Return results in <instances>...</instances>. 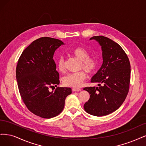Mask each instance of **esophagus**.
Returning a JSON list of instances; mask_svg holds the SVG:
<instances>
[{
  "mask_svg": "<svg viewBox=\"0 0 146 146\" xmlns=\"http://www.w3.org/2000/svg\"><path fill=\"white\" fill-rule=\"evenodd\" d=\"M72 90H73V92H79V91H81V88H79L74 87V88H72Z\"/></svg>",
  "mask_w": 146,
  "mask_h": 146,
  "instance_id": "34e87169",
  "label": "esophagus"
}]
</instances>
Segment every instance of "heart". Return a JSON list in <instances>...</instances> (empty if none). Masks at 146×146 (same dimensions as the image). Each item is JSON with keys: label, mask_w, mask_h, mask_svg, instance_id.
Wrapping results in <instances>:
<instances>
[{"label": "heart", "mask_w": 146, "mask_h": 146, "mask_svg": "<svg viewBox=\"0 0 146 146\" xmlns=\"http://www.w3.org/2000/svg\"><path fill=\"white\" fill-rule=\"evenodd\" d=\"M70 53L75 58L81 60L79 65L80 70H84L89 74L96 71L98 65V60L96 58L90 56L88 51L82 47H76L70 50ZM57 67L60 72L65 70V59L60 57L57 60ZM87 78V74L84 70L78 72L71 73L67 74L63 78L65 86L72 87H79Z\"/></svg>", "instance_id": "obj_1"}]
</instances>
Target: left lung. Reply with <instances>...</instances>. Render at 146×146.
Returning a JSON list of instances; mask_svg holds the SVG:
<instances>
[{"label": "left lung", "instance_id": "8db88e82", "mask_svg": "<svg viewBox=\"0 0 146 146\" xmlns=\"http://www.w3.org/2000/svg\"><path fill=\"white\" fill-rule=\"evenodd\" d=\"M101 46L103 63L92 78L98 87L84 88L90 98L84 106L88 113L102 116L115 111L123 104L129 91L130 64L127 55L116 42L103 36L91 37Z\"/></svg>", "mask_w": 146, "mask_h": 146}]
</instances>
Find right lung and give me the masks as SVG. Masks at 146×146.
Segmentation results:
<instances>
[{"label": "right lung", "mask_w": 146, "mask_h": 146, "mask_svg": "<svg viewBox=\"0 0 146 146\" xmlns=\"http://www.w3.org/2000/svg\"><path fill=\"white\" fill-rule=\"evenodd\" d=\"M64 44L57 39L42 37L23 51L16 74L22 100L31 113L42 118H51L64 109L66 97L72 89L57 87L59 74L53 58L55 50ZM56 86L54 92L49 88Z\"/></svg>", "instance_id": "obj_1"}]
</instances>
